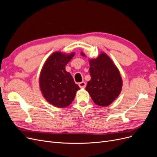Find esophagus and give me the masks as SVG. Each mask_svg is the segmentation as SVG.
Listing matches in <instances>:
<instances>
[{
  "label": "esophagus",
  "instance_id": "obj_1",
  "mask_svg": "<svg viewBox=\"0 0 157 157\" xmlns=\"http://www.w3.org/2000/svg\"><path fill=\"white\" fill-rule=\"evenodd\" d=\"M78 86L80 88H84L85 87H86V83H85L84 82H81L78 83Z\"/></svg>",
  "mask_w": 157,
  "mask_h": 157
}]
</instances>
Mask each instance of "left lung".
Segmentation results:
<instances>
[{"instance_id": "8db88e82", "label": "left lung", "mask_w": 157, "mask_h": 157, "mask_svg": "<svg viewBox=\"0 0 157 157\" xmlns=\"http://www.w3.org/2000/svg\"><path fill=\"white\" fill-rule=\"evenodd\" d=\"M81 55L85 56L83 52ZM90 75L86 90L93 101L101 107L108 106L115 100L121 92L122 80L119 71L105 53L97 58L89 59Z\"/></svg>"}]
</instances>
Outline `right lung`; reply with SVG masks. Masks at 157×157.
Listing matches in <instances>:
<instances>
[{"mask_svg": "<svg viewBox=\"0 0 157 157\" xmlns=\"http://www.w3.org/2000/svg\"><path fill=\"white\" fill-rule=\"evenodd\" d=\"M75 53L65 54L56 52L46 59L39 78L40 89L46 100L59 108L69 106L73 102L79 86L75 84L65 66Z\"/></svg>", "mask_w": 157, "mask_h": 157, "instance_id": "right-lung-1", "label": "right lung"}]
</instances>
